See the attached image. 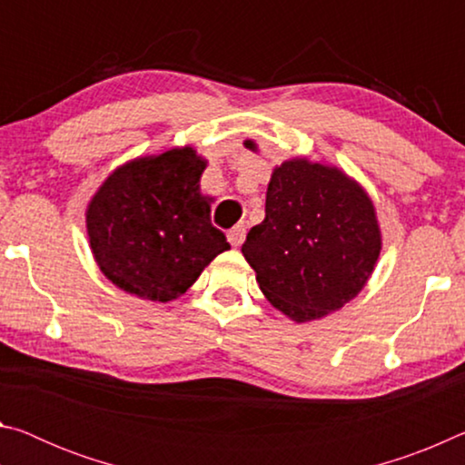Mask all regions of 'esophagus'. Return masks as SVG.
<instances>
[{"label":"esophagus","instance_id":"esophagus-1","mask_svg":"<svg viewBox=\"0 0 465 465\" xmlns=\"http://www.w3.org/2000/svg\"><path fill=\"white\" fill-rule=\"evenodd\" d=\"M243 238H246V227H243L242 223L233 225L230 232H227V240L232 242V246H242Z\"/></svg>","mask_w":465,"mask_h":465}]
</instances>
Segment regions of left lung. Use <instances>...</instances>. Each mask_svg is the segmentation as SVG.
<instances>
[{
  "label": "left lung",
  "instance_id": "left-lung-1",
  "mask_svg": "<svg viewBox=\"0 0 465 465\" xmlns=\"http://www.w3.org/2000/svg\"><path fill=\"white\" fill-rule=\"evenodd\" d=\"M246 147L256 149L252 141ZM264 222L242 254L266 299L295 322L324 318L357 297L380 258L373 203L338 168L289 160L274 168Z\"/></svg>",
  "mask_w": 465,
  "mask_h": 465
}]
</instances>
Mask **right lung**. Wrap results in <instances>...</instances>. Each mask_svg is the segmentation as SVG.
<instances>
[{"mask_svg": "<svg viewBox=\"0 0 465 465\" xmlns=\"http://www.w3.org/2000/svg\"><path fill=\"white\" fill-rule=\"evenodd\" d=\"M207 162L193 147L139 157L114 170L90 201V246L104 277L152 302H170L230 250L201 194Z\"/></svg>", "mask_w": 465, "mask_h": 465, "instance_id": "1", "label": "right lung"}]
</instances>
